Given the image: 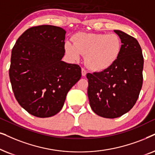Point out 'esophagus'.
Listing matches in <instances>:
<instances>
[{
    "mask_svg": "<svg viewBox=\"0 0 155 155\" xmlns=\"http://www.w3.org/2000/svg\"><path fill=\"white\" fill-rule=\"evenodd\" d=\"M81 74L83 76H85L86 75V70L85 69H84V68L81 69Z\"/></svg>",
    "mask_w": 155,
    "mask_h": 155,
    "instance_id": "esophagus-1",
    "label": "esophagus"
}]
</instances>
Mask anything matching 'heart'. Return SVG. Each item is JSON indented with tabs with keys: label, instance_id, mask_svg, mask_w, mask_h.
<instances>
[{
	"label": "heart",
	"instance_id": "b5f03b06",
	"mask_svg": "<svg viewBox=\"0 0 155 155\" xmlns=\"http://www.w3.org/2000/svg\"><path fill=\"white\" fill-rule=\"evenodd\" d=\"M122 48L120 39L115 33L79 32L73 38V43L64 45L66 53L73 60L85 55L84 61L93 71H101L117 61Z\"/></svg>",
	"mask_w": 155,
	"mask_h": 155
}]
</instances>
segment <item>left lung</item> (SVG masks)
Segmentation results:
<instances>
[{
	"label": "left lung",
	"instance_id": "left-lung-1",
	"mask_svg": "<svg viewBox=\"0 0 155 155\" xmlns=\"http://www.w3.org/2000/svg\"><path fill=\"white\" fill-rule=\"evenodd\" d=\"M122 48L117 61L101 72L88 73V97L93 111L99 116L115 118L134 106L142 88L144 59L135 38L121 30Z\"/></svg>",
	"mask_w": 155,
	"mask_h": 155
}]
</instances>
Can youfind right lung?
Wrapping results in <instances>:
<instances>
[{"label": "right lung", "mask_w": 155, "mask_h": 155, "mask_svg": "<svg viewBox=\"0 0 155 155\" xmlns=\"http://www.w3.org/2000/svg\"><path fill=\"white\" fill-rule=\"evenodd\" d=\"M65 35L59 27H32L22 33L12 49V88L18 104L34 116L58 113L67 93L81 77L79 65L61 61Z\"/></svg>", "instance_id": "add662e5"}]
</instances>
